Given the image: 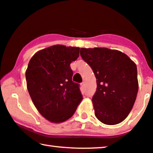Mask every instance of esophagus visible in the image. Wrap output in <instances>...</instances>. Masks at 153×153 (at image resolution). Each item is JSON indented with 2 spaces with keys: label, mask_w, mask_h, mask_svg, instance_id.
<instances>
[{
  "label": "esophagus",
  "mask_w": 153,
  "mask_h": 153,
  "mask_svg": "<svg viewBox=\"0 0 153 153\" xmlns=\"http://www.w3.org/2000/svg\"><path fill=\"white\" fill-rule=\"evenodd\" d=\"M81 87H85V82H82L81 83Z\"/></svg>",
  "instance_id": "1"
}]
</instances>
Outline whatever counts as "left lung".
<instances>
[{
  "mask_svg": "<svg viewBox=\"0 0 153 153\" xmlns=\"http://www.w3.org/2000/svg\"><path fill=\"white\" fill-rule=\"evenodd\" d=\"M80 54L97 79V91L92 99L96 118L106 125L121 123L137 98V65L123 52L104 47L81 48Z\"/></svg>",
  "mask_w": 153,
  "mask_h": 153,
  "instance_id": "obj_1",
  "label": "left lung"
}]
</instances>
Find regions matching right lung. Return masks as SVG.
Instances as JSON below:
<instances>
[{
    "mask_svg": "<svg viewBox=\"0 0 153 153\" xmlns=\"http://www.w3.org/2000/svg\"><path fill=\"white\" fill-rule=\"evenodd\" d=\"M80 48L56 45L35 53L26 71L27 89L39 114L49 122H65L83 100L78 83L72 81L70 64Z\"/></svg>",
    "mask_w": 153,
    "mask_h": 153,
    "instance_id": "obj_1",
    "label": "right lung"
}]
</instances>
